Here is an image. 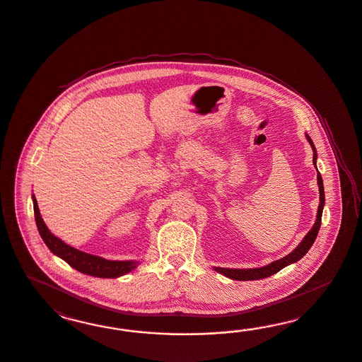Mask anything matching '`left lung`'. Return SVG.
<instances>
[{"label": "left lung", "mask_w": 362, "mask_h": 362, "mask_svg": "<svg viewBox=\"0 0 362 362\" xmlns=\"http://www.w3.org/2000/svg\"><path fill=\"white\" fill-rule=\"evenodd\" d=\"M307 136L308 142L310 144L312 150H313V165L317 170V151H316V147L312 142L310 136L305 134ZM317 185L318 191H320V204H318L317 209V216H316V221L313 224V227L310 228V230L305 235V238L301 240V243L297 245L296 248L284 256L283 259L280 260H276L274 263L268 264V265H264L260 268H247V269H233V268H219V267H214V269L219 274H224L226 277L232 279V280H239V281H248V280H260V279H265V277H269L272 274H277L279 271H281L283 268H285L286 265L289 264L296 263L300 259L304 257V255L310 250V247L313 245V243L317 238L318 230H320V226H321V216H322V209H324V204H325V194H324V185H322V177L321 174L317 171Z\"/></svg>", "instance_id": "left-lung-1"}]
</instances>
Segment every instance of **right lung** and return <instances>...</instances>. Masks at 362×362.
Returning a JSON list of instances; mask_svg holds the SVG:
<instances>
[{
	"label": "right lung",
	"instance_id": "obj_1",
	"mask_svg": "<svg viewBox=\"0 0 362 362\" xmlns=\"http://www.w3.org/2000/svg\"><path fill=\"white\" fill-rule=\"evenodd\" d=\"M32 199H33L34 218L37 223V228L45 244L52 252L54 253L55 256L65 260L66 263L79 271L81 274L102 277V279H117L119 276L132 272V269H135L139 265V262L136 260H124V262L107 260L100 256L82 252L74 247H70L69 244H66L65 241L54 236L46 227L44 219L41 218L34 194L32 195Z\"/></svg>",
	"mask_w": 362,
	"mask_h": 362
}]
</instances>
